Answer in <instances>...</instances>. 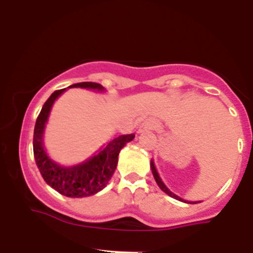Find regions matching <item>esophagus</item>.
Returning a JSON list of instances; mask_svg holds the SVG:
<instances>
[{"mask_svg":"<svg viewBox=\"0 0 253 253\" xmlns=\"http://www.w3.org/2000/svg\"><path fill=\"white\" fill-rule=\"evenodd\" d=\"M157 121L153 119H147L146 121H143V124L141 125L140 128H138V131L140 132H145V131H148V129H155L156 127H157Z\"/></svg>","mask_w":253,"mask_h":253,"instance_id":"obj_1","label":"esophagus"}]
</instances>
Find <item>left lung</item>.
<instances>
[{"instance_id":"8db88e82","label":"left lung","mask_w":253,"mask_h":253,"mask_svg":"<svg viewBox=\"0 0 253 253\" xmlns=\"http://www.w3.org/2000/svg\"><path fill=\"white\" fill-rule=\"evenodd\" d=\"M151 169H152V174H153V177H155L156 182H157V185H159V187L161 188V190L164 191L165 193H167V195L171 196V197L176 198V200H178V201L186 202V201H183L182 198H180V197H178V196H176V195H174V193H172L171 191H169V188H167L166 186H165V183L162 182L161 178H160V176H159V173H157V171H156V167H155V165H153V161H151ZM193 204H197V202H193Z\"/></svg>"}]
</instances>
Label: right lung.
I'll use <instances>...</instances> for the list:
<instances>
[{
  "label": "right lung",
  "instance_id": "add662e5",
  "mask_svg": "<svg viewBox=\"0 0 253 253\" xmlns=\"http://www.w3.org/2000/svg\"><path fill=\"white\" fill-rule=\"evenodd\" d=\"M71 87H84L101 91L103 89V87L96 82H80ZM63 91L65 88L53 92L44 102L37 117L34 131L35 161L47 185L55 188L61 195L67 197H87L100 192L106 187L117 167L120 151L127 142L133 140L134 134H122L113 138L97 155L77 166L61 167L60 165L55 164L44 152L42 134L52 105Z\"/></svg>",
  "mask_w": 253,
  "mask_h": 253
}]
</instances>
